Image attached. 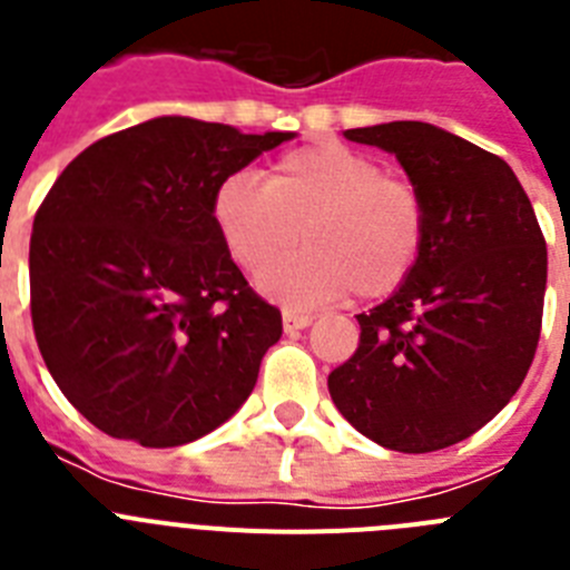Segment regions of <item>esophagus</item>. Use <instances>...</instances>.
Wrapping results in <instances>:
<instances>
[{
    "mask_svg": "<svg viewBox=\"0 0 570 570\" xmlns=\"http://www.w3.org/2000/svg\"><path fill=\"white\" fill-rule=\"evenodd\" d=\"M311 322H314V316L311 314H299V311H282V328H285V334H294V331L308 328Z\"/></svg>",
    "mask_w": 570,
    "mask_h": 570,
    "instance_id": "1",
    "label": "esophagus"
}]
</instances>
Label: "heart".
Segmentation results:
<instances>
[{
  "mask_svg": "<svg viewBox=\"0 0 570 570\" xmlns=\"http://www.w3.org/2000/svg\"><path fill=\"white\" fill-rule=\"evenodd\" d=\"M210 219L245 271H262L299 235L309 242L259 276L265 294L294 308L351 291L360 299L394 294L414 274L428 236L420 190L340 142L282 154L265 185L250 174L225 176L210 196Z\"/></svg>",
  "mask_w": 570,
  "mask_h": 570,
  "instance_id": "b5f03b06",
  "label": "heart"
}]
</instances>
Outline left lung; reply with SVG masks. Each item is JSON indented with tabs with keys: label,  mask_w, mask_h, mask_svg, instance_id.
Segmentation results:
<instances>
[{
	"label": "left lung",
	"mask_w": 570,
	"mask_h": 570,
	"mask_svg": "<svg viewBox=\"0 0 570 570\" xmlns=\"http://www.w3.org/2000/svg\"><path fill=\"white\" fill-rule=\"evenodd\" d=\"M396 154L428 214L414 274L360 314V345L334 367L340 414L376 445L428 454L500 414L531 367L548 250L505 159L428 122L345 130Z\"/></svg>",
	"instance_id": "8db88e82"
}]
</instances>
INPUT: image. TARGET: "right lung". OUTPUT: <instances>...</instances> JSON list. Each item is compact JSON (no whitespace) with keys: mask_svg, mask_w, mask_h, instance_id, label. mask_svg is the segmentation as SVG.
I'll return each instance as SVG.
<instances>
[{"mask_svg":"<svg viewBox=\"0 0 570 570\" xmlns=\"http://www.w3.org/2000/svg\"><path fill=\"white\" fill-rule=\"evenodd\" d=\"M294 134L159 116L59 174L30 234V320L79 414L145 448L194 442L250 396L282 336L210 219L225 176Z\"/></svg>","mask_w":570,"mask_h":570,"instance_id":"add662e5","label":"right lung"}]
</instances>
